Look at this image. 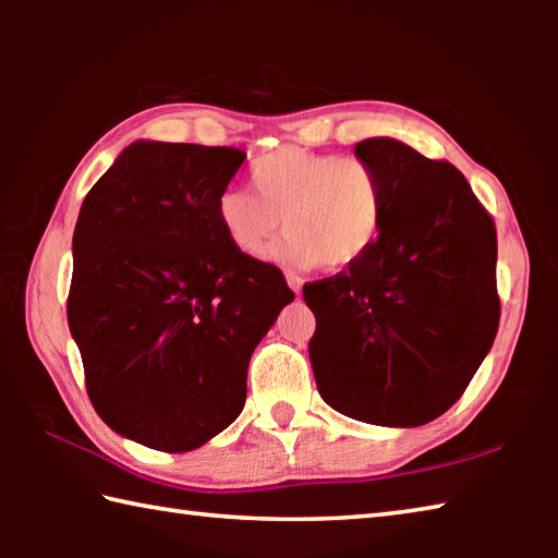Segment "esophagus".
I'll return each instance as SVG.
<instances>
[{"label":"esophagus","instance_id":"1","mask_svg":"<svg viewBox=\"0 0 558 558\" xmlns=\"http://www.w3.org/2000/svg\"><path fill=\"white\" fill-rule=\"evenodd\" d=\"M286 280H288V286H290V290L295 292V295H300V290H302V280H300V276H295V272H288L286 276Z\"/></svg>","mask_w":558,"mask_h":558}]
</instances>
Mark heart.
I'll list each match as a JSON object with an SVG mask.
<instances>
[{"mask_svg": "<svg viewBox=\"0 0 558 558\" xmlns=\"http://www.w3.org/2000/svg\"><path fill=\"white\" fill-rule=\"evenodd\" d=\"M253 194L226 189L216 216L243 256L263 258L286 231L290 266L339 270L372 248L384 221V184L369 159L280 147L251 167Z\"/></svg>", "mask_w": 558, "mask_h": 558, "instance_id": "obj_1", "label": "heart"}]
</instances>
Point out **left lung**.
<instances>
[{
    "label": "left lung",
    "instance_id": "left-lung-1",
    "mask_svg": "<svg viewBox=\"0 0 558 558\" xmlns=\"http://www.w3.org/2000/svg\"><path fill=\"white\" fill-rule=\"evenodd\" d=\"M384 184L379 239L302 288L319 396L374 426L413 428L468 389L499 327L497 231L468 179L391 137L354 147Z\"/></svg>",
    "mask_w": 558,
    "mask_h": 558
}]
</instances>
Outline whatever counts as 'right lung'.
<instances>
[{
    "label": "right lung",
    "instance_id": "1",
    "mask_svg": "<svg viewBox=\"0 0 558 558\" xmlns=\"http://www.w3.org/2000/svg\"><path fill=\"white\" fill-rule=\"evenodd\" d=\"M243 159L233 147L140 140L81 206L69 327L93 409L147 448L186 452L229 428L253 349L295 300L216 216Z\"/></svg>",
    "mask_w": 558,
    "mask_h": 558
}]
</instances>
